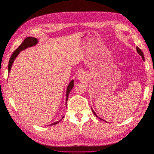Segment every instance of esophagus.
Instances as JSON below:
<instances>
[{
	"mask_svg": "<svg viewBox=\"0 0 154 154\" xmlns=\"http://www.w3.org/2000/svg\"><path fill=\"white\" fill-rule=\"evenodd\" d=\"M83 77H84V74L82 73V72H80V74H78V78L81 79V78H82Z\"/></svg>",
	"mask_w": 154,
	"mask_h": 154,
	"instance_id": "1",
	"label": "esophagus"
}]
</instances>
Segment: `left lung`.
<instances>
[{"instance_id":"left-lung-1","label":"left lung","mask_w":154,"mask_h":154,"mask_svg":"<svg viewBox=\"0 0 154 154\" xmlns=\"http://www.w3.org/2000/svg\"><path fill=\"white\" fill-rule=\"evenodd\" d=\"M137 52L139 53V54L140 55V56H142V58H143V61H144V54H143V52H142V51H141V50L139 48V47H137ZM91 109H92V108H91ZM92 111H93V113H94V115H95V116H96V117H98V118H99L100 119V120H103V121H105L106 122H107L106 121V120H103V119H100V118L99 117H98V116H97V115L96 114V113H95V112L93 110V109H92Z\"/></svg>"}]
</instances>
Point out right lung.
Instances as JSON below:
<instances>
[{
	"mask_svg": "<svg viewBox=\"0 0 154 154\" xmlns=\"http://www.w3.org/2000/svg\"><path fill=\"white\" fill-rule=\"evenodd\" d=\"M37 43H38V40H37V39L35 38V37H26V38L24 40V41L21 43V45H20V46L15 50V51L13 52V54H12L11 56L10 57L9 63H8V73L10 72L12 64H13L15 59L17 57V56L19 55L20 52H21L22 51H24V49H26L28 47L35 46V45L37 44ZM73 87H74V80H72L71 82H70L69 84V85H68L67 89V91H66V106H67V100H68V97H69V94L70 92V91H71V89L73 88ZM63 117H64V116H63L62 119H63ZM62 119L60 120L59 121L55 122L54 123L51 124V125H55V124H57V123H59Z\"/></svg>",
	"mask_w": 154,
	"mask_h": 154,
	"instance_id": "1",
	"label": "right lung"
}]
</instances>
